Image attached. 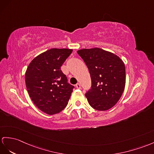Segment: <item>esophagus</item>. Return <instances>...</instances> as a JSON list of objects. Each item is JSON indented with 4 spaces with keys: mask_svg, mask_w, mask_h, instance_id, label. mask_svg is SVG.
Wrapping results in <instances>:
<instances>
[{
    "mask_svg": "<svg viewBox=\"0 0 154 154\" xmlns=\"http://www.w3.org/2000/svg\"><path fill=\"white\" fill-rule=\"evenodd\" d=\"M76 87L77 89H80L81 88V86H80V84L79 83H78L76 85Z\"/></svg>",
    "mask_w": 154,
    "mask_h": 154,
    "instance_id": "34e87169",
    "label": "esophagus"
}]
</instances>
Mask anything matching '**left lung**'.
<instances>
[{
  "label": "left lung",
  "mask_w": 154,
  "mask_h": 154,
  "mask_svg": "<svg viewBox=\"0 0 154 154\" xmlns=\"http://www.w3.org/2000/svg\"><path fill=\"white\" fill-rule=\"evenodd\" d=\"M89 69L91 87L85 95L92 108L104 111L120 99L125 85V67L118 55L99 48L77 51Z\"/></svg>",
  "instance_id": "obj_1"
}]
</instances>
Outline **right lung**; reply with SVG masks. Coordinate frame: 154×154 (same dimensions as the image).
<instances>
[{"label": "right lung", "instance_id": "obj_1", "mask_svg": "<svg viewBox=\"0 0 154 154\" xmlns=\"http://www.w3.org/2000/svg\"><path fill=\"white\" fill-rule=\"evenodd\" d=\"M72 52L70 49H50L33 59L26 70L29 95L47 114H58L68 104L74 87L67 82L61 66Z\"/></svg>", "mask_w": 154, "mask_h": 154}]
</instances>
